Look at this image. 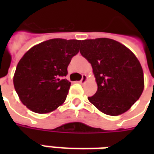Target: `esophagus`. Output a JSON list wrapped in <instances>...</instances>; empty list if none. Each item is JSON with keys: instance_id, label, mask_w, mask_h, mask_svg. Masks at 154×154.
Listing matches in <instances>:
<instances>
[{"instance_id": "1", "label": "esophagus", "mask_w": 154, "mask_h": 154, "mask_svg": "<svg viewBox=\"0 0 154 154\" xmlns=\"http://www.w3.org/2000/svg\"><path fill=\"white\" fill-rule=\"evenodd\" d=\"M87 75H82V79H81V81L79 82L81 84H84L86 82H87Z\"/></svg>"}]
</instances>
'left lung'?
Segmentation results:
<instances>
[{"label":"left lung","instance_id":"left-lung-1","mask_svg":"<svg viewBox=\"0 0 154 154\" xmlns=\"http://www.w3.org/2000/svg\"><path fill=\"white\" fill-rule=\"evenodd\" d=\"M81 54L91 64L97 91L91 103L108 116L125 113L141 96L143 72L129 48L114 39L99 38L82 41Z\"/></svg>","mask_w":154,"mask_h":154}]
</instances>
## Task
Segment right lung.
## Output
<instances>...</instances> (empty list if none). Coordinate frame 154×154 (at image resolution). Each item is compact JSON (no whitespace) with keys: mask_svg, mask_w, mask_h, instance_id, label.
Masks as SVG:
<instances>
[{"mask_svg":"<svg viewBox=\"0 0 154 154\" xmlns=\"http://www.w3.org/2000/svg\"><path fill=\"white\" fill-rule=\"evenodd\" d=\"M81 40L53 38L27 51L17 64L14 87L21 102L35 113L56 110L67 98L71 82L64 79Z\"/></svg>","mask_w":154,"mask_h":154,"instance_id":"obj_1","label":"right lung"}]
</instances>
